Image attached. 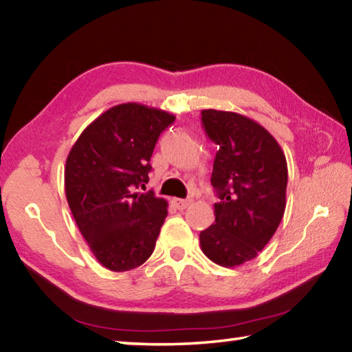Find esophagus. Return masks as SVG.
I'll use <instances>...</instances> for the list:
<instances>
[{"label":"esophagus","mask_w":352,"mask_h":352,"mask_svg":"<svg viewBox=\"0 0 352 352\" xmlns=\"http://www.w3.org/2000/svg\"><path fill=\"white\" fill-rule=\"evenodd\" d=\"M190 204H192V199H172V205H174L177 210H186Z\"/></svg>","instance_id":"obj_1"}]
</instances>
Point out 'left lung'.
<instances>
[{
  "label": "left lung",
  "instance_id": "left-lung-1",
  "mask_svg": "<svg viewBox=\"0 0 352 352\" xmlns=\"http://www.w3.org/2000/svg\"><path fill=\"white\" fill-rule=\"evenodd\" d=\"M201 122L219 146L211 175L219 201L200 247L216 264L237 267L254 259L281 223L287 162L278 141L253 119L210 109L201 110Z\"/></svg>",
  "mask_w": 352,
  "mask_h": 352
}]
</instances>
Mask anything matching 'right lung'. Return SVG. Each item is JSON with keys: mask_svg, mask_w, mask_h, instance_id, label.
<instances>
[{"mask_svg": "<svg viewBox=\"0 0 352 352\" xmlns=\"http://www.w3.org/2000/svg\"><path fill=\"white\" fill-rule=\"evenodd\" d=\"M175 116L136 102L115 105L80 133L65 166V194L94 258L111 272L151 258L168 201L144 186L158 136Z\"/></svg>", "mask_w": 352, "mask_h": 352, "instance_id": "right-lung-1", "label": "right lung"}]
</instances>
